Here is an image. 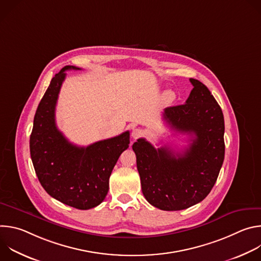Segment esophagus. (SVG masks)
I'll use <instances>...</instances> for the list:
<instances>
[{
  "label": "esophagus",
  "instance_id": "obj_1",
  "mask_svg": "<svg viewBox=\"0 0 261 261\" xmlns=\"http://www.w3.org/2000/svg\"><path fill=\"white\" fill-rule=\"evenodd\" d=\"M142 135H143V131H142L141 129H138V128L133 129L132 134H131V136H132L133 139H138V138H140Z\"/></svg>",
  "mask_w": 261,
  "mask_h": 261
}]
</instances>
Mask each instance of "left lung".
Segmentation results:
<instances>
[{
  "mask_svg": "<svg viewBox=\"0 0 261 261\" xmlns=\"http://www.w3.org/2000/svg\"><path fill=\"white\" fill-rule=\"evenodd\" d=\"M185 104L167 107L164 120L176 132L193 136L182 153L156 148L144 138L132 148L145 199L162 211H180L202 201L213 189L224 161V117L210 90L199 81Z\"/></svg>",
  "mask_w": 261,
  "mask_h": 261,
  "instance_id": "8db88e82",
  "label": "left lung"
}]
</instances>
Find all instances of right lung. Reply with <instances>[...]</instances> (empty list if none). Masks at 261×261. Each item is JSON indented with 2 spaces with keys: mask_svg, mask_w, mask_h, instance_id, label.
I'll use <instances>...</instances> for the list:
<instances>
[{
  "mask_svg": "<svg viewBox=\"0 0 261 261\" xmlns=\"http://www.w3.org/2000/svg\"><path fill=\"white\" fill-rule=\"evenodd\" d=\"M53 77L34 117L30 152L44 190L57 200L79 210L99 205L107 195L109 176L130 143V133L97 141L88 146L71 143L56 125V105L67 70Z\"/></svg>",
  "mask_w": 261,
  "mask_h": 261,
  "instance_id": "obj_1",
  "label": "right lung"
}]
</instances>
